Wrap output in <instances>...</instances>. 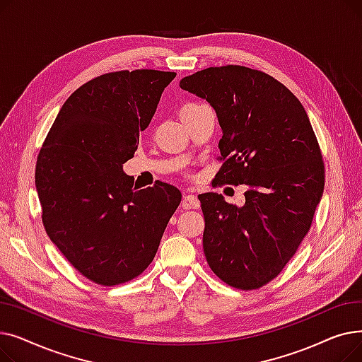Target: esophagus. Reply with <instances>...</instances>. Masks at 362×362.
I'll return each instance as SVG.
<instances>
[{
  "label": "esophagus",
  "instance_id": "obj_1",
  "mask_svg": "<svg viewBox=\"0 0 362 362\" xmlns=\"http://www.w3.org/2000/svg\"><path fill=\"white\" fill-rule=\"evenodd\" d=\"M182 205L183 208H186V210H189V208H199L201 202L195 195H185Z\"/></svg>",
  "mask_w": 362,
  "mask_h": 362
}]
</instances>
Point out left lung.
<instances>
[{
	"instance_id": "8db88e82",
	"label": "left lung",
	"mask_w": 362,
	"mask_h": 362,
	"mask_svg": "<svg viewBox=\"0 0 362 362\" xmlns=\"http://www.w3.org/2000/svg\"><path fill=\"white\" fill-rule=\"evenodd\" d=\"M180 88L210 103L223 130L213 183L248 186L242 206L198 195L206 262L229 286L258 289L295 255L325 191L315 133L295 95L259 70L208 67Z\"/></svg>"
}]
</instances>
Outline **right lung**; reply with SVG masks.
<instances>
[{
    "instance_id": "obj_1",
    "label": "right lung",
    "mask_w": 362,
    "mask_h": 362,
    "mask_svg": "<svg viewBox=\"0 0 362 362\" xmlns=\"http://www.w3.org/2000/svg\"><path fill=\"white\" fill-rule=\"evenodd\" d=\"M175 71L122 70L76 89L40 151L35 185L47 235L86 279L116 286L154 259L182 201L173 185L133 187L123 164Z\"/></svg>"
}]
</instances>
